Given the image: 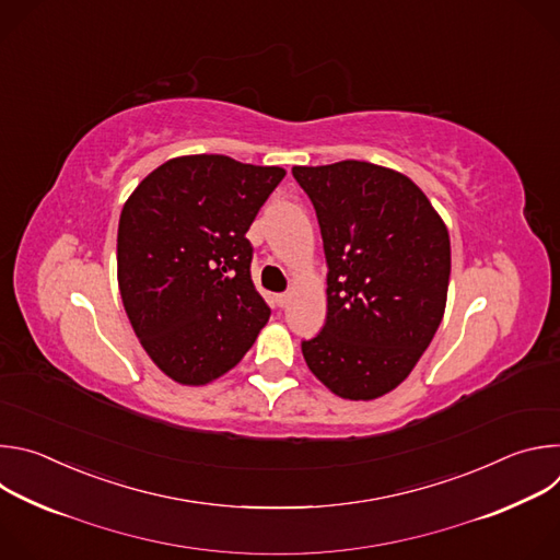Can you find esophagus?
<instances>
[{
	"label": "esophagus",
	"mask_w": 560,
	"mask_h": 560,
	"mask_svg": "<svg viewBox=\"0 0 560 560\" xmlns=\"http://www.w3.org/2000/svg\"><path fill=\"white\" fill-rule=\"evenodd\" d=\"M288 301H290V294H275V303H277L279 307H285Z\"/></svg>",
	"instance_id": "esophagus-1"
}]
</instances>
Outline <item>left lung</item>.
<instances>
[{
	"label": "left lung",
	"mask_w": 560,
	"mask_h": 560,
	"mask_svg": "<svg viewBox=\"0 0 560 560\" xmlns=\"http://www.w3.org/2000/svg\"><path fill=\"white\" fill-rule=\"evenodd\" d=\"M328 261V316L301 343L310 372L350 401L401 385L432 343L447 301L450 234L425 192L370 162L294 166Z\"/></svg>",
	"instance_id": "left-lung-1"
}]
</instances>
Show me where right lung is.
Masks as SVG:
<instances>
[{
	"instance_id": "right-lung-1",
	"label": "right lung",
	"mask_w": 560,
	"mask_h": 560,
	"mask_svg": "<svg viewBox=\"0 0 560 560\" xmlns=\"http://www.w3.org/2000/svg\"><path fill=\"white\" fill-rule=\"evenodd\" d=\"M283 177L279 166L184 154L154 168L124 203L121 301L139 343L173 381L223 376L268 324L246 232Z\"/></svg>"
}]
</instances>
